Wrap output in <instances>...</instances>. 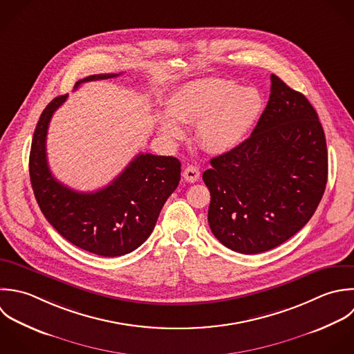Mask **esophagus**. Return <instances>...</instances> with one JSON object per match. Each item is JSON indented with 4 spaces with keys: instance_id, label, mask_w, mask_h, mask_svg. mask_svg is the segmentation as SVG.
<instances>
[{
    "instance_id": "obj_1",
    "label": "esophagus",
    "mask_w": 354,
    "mask_h": 354,
    "mask_svg": "<svg viewBox=\"0 0 354 354\" xmlns=\"http://www.w3.org/2000/svg\"><path fill=\"white\" fill-rule=\"evenodd\" d=\"M183 178L189 183H194L200 179V169L196 165H189L183 171Z\"/></svg>"
}]
</instances>
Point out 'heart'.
<instances>
[{
	"instance_id": "1",
	"label": "heart",
	"mask_w": 354,
	"mask_h": 354,
	"mask_svg": "<svg viewBox=\"0 0 354 354\" xmlns=\"http://www.w3.org/2000/svg\"><path fill=\"white\" fill-rule=\"evenodd\" d=\"M263 107L258 89L240 86L226 78H201L182 85L168 100L167 110L158 114L162 135L171 139L183 136L185 125H196V138L209 153H227L248 135Z\"/></svg>"
}]
</instances>
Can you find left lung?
I'll use <instances>...</instances> for the list:
<instances>
[{
	"label": "left lung",
	"mask_w": 354,
	"mask_h": 354,
	"mask_svg": "<svg viewBox=\"0 0 354 354\" xmlns=\"http://www.w3.org/2000/svg\"><path fill=\"white\" fill-rule=\"evenodd\" d=\"M270 81L269 102L251 136L214 157L203 174L214 236L247 255L276 248L298 233L317 209L328 176L316 110L277 75Z\"/></svg>",
	"instance_id": "8db88e82"
}]
</instances>
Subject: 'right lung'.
Here are the masks:
<instances>
[{"label":"right lung","mask_w":354,"mask_h":354,"mask_svg":"<svg viewBox=\"0 0 354 354\" xmlns=\"http://www.w3.org/2000/svg\"><path fill=\"white\" fill-rule=\"evenodd\" d=\"M120 74H93L80 84ZM67 95L56 96L35 127L28 171L35 200L46 221L75 247L100 257H121L135 251L151 234L167 198L180 180L175 157L138 154L106 187L75 192L55 179L46 160V133L53 113Z\"/></svg>","instance_id":"obj_1"}]
</instances>
